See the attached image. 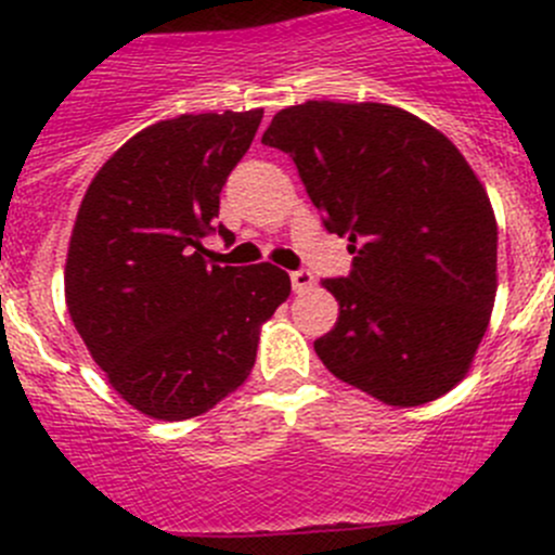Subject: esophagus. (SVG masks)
<instances>
[{"label": "esophagus", "instance_id": "obj_1", "mask_svg": "<svg viewBox=\"0 0 555 555\" xmlns=\"http://www.w3.org/2000/svg\"><path fill=\"white\" fill-rule=\"evenodd\" d=\"M289 282H293L295 293H306V289L313 284V273L309 271V268H300V271L289 273Z\"/></svg>", "mask_w": 555, "mask_h": 555}]
</instances>
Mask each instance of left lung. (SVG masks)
I'll return each mask as SVG.
<instances>
[{
	"mask_svg": "<svg viewBox=\"0 0 555 555\" xmlns=\"http://www.w3.org/2000/svg\"><path fill=\"white\" fill-rule=\"evenodd\" d=\"M298 166L349 276L324 279L340 317L313 340L340 382L386 405L438 400L469 371L496 295V220L464 155L389 104L306 102L262 133Z\"/></svg>",
	"mask_w": 555,
	"mask_h": 555,
	"instance_id": "8db88e82",
	"label": "left lung"
}]
</instances>
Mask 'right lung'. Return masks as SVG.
Wrapping results in <instances>:
<instances>
[{"mask_svg": "<svg viewBox=\"0 0 555 555\" xmlns=\"http://www.w3.org/2000/svg\"><path fill=\"white\" fill-rule=\"evenodd\" d=\"M262 109L160 120L93 177L66 255V306L88 351L137 411L164 422L206 413L249 376L257 333L289 295L271 262L217 266L220 193Z\"/></svg>", "mask_w": 555, "mask_h": 555, "instance_id": "right-lung-1", "label": "right lung"}]
</instances>
